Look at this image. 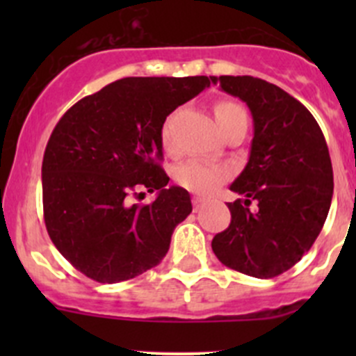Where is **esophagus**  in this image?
Segmentation results:
<instances>
[{"label": "esophagus", "instance_id": "34e87169", "mask_svg": "<svg viewBox=\"0 0 356 356\" xmlns=\"http://www.w3.org/2000/svg\"><path fill=\"white\" fill-rule=\"evenodd\" d=\"M204 204V200L203 198H198V196H196V198H193V207H195V210L198 211L201 207H203Z\"/></svg>", "mask_w": 356, "mask_h": 356}]
</instances>
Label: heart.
<instances>
[{"label":"heart","mask_w":356,"mask_h":356,"mask_svg":"<svg viewBox=\"0 0 356 356\" xmlns=\"http://www.w3.org/2000/svg\"><path fill=\"white\" fill-rule=\"evenodd\" d=\"M239 113H245V110L236 105V103L222 102L215 106V118H217L218 125H224L225 122H229ZM161 145H163L165 149L172 148L170 118H167L161 125ZM174 177L177 184L188 189V191L196 193V195H210L222 182L227 181L229 168L224 167V165L207 163V161L201 160H189L175 168Z\"/></svg>","instance_id":"1"}]
</instances>
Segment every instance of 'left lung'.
Listing matches in <instances>:
<instances>
[{
  "instance_id": "left-lung-1",
  "label": "left lung",
  "mask_w": 356,
  "mask_h": 356,
  "mask_svg": "<svg viewBox=\"0 0 356 356\" xmlns=\"http://www.w3.org/2000/svg\"><path fill=\"white\" fill-rule=\"evenodd\" d=\"M210 79L253 117L250 158L231 184L243 198L227 203L231 224L215 234L211 250L225 267L275 277L301 260L324 227L334 189L327 143L314 115L275 84L251 75Z\"/></svg>"
}]
</instances>
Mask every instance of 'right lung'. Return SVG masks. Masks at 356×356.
Listing matches in <instances>:
<instances>
[{
  "label": "right lung",
  "instance_id": "1",
  "mask_svg": "<svg viewBox=\"0 0 356 356\" xmlns=\"http://www.w3.org/2000/svg\"><path fill=\"white\" fill-rule=\"evenodd\" d=\"M207 75L125 77L75 103L53 129L42 158V208L56 250L103 284L156 267L172 232L193 210L161 168V125L210 88ZM148 205L130 204L142 189Z\"/></svg>",
  "mask_w": 356,
  "mask_h": 356
}]
</instances>
